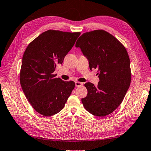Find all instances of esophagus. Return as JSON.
<instances>
[{
    "label": "esophagus",
    "mask_w": 151,
    "mask_h": 151,
    "mask_svg": "<svg viewBox=\"0 0 151 151\" xmlns=\"http://www.w3.org/2000/svg\"><path fill=\"white\" fill-rule=\"evenodd\" d=\"M75 84H76V87H81V86H82L83 85V83H81V82H77V81L75 83Z\"/></svg>",
    "instance_id": "1"
}]
</instances>
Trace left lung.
<instances>
[{"mask_svg":"<svg viewBox=\"0 0 151 151\" xmlns=\"http://www.w3.org/2000/svg\"><path fill=\"white\" fill-rule=\"evenodd\" d=\"M76 46L88 58L91 70L97 69L100 79L97 87L91 83L84 84L88 95L81 99L84 107L93 115H109L122 103L131 83L128 52L114 36L104 30L84 33Z\"/></svg>","mask_w":151,"mask_h":151,"instance_id":"1","label":"left lung"}]
</instances>
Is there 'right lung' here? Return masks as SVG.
<instances>
[{"mask_svg": "<svg viewBox=\"0 0 151 151\" xmlns=\"http://www.w3.org/2000/svg\"><path fill=\"white\" fill-rule=\"evenodd\" d=\"M80 34L49 30L26 48L20 70V84L30 105L40 114L51 116L62 111L75 88L74 81L56 78L54 72Z\"/></svg>", "mask_w": 151, "mask_h": 151, "instance_id": "1", "label": "right lung"}]
</instances>
